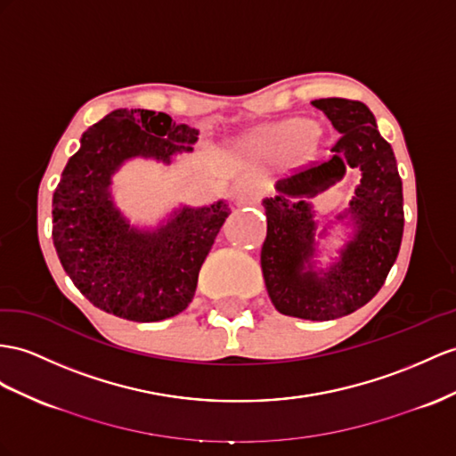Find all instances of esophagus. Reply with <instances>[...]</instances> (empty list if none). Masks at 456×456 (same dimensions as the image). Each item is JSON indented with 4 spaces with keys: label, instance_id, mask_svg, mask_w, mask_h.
Wrapping results in <instances>:
<instances>
[{
    "label": "esophagus",
    "instance_id": "34e87169",
    "mask_svg": "<svg viewBox=\"0 0 456 456\" xmlns=\"http://www.w3.org/2000/svg\"><path fill=\"white\" fill-rule=\"evenodd\" d=\"M235 200L239 206H248V204H256L260 200V192L256 189L254 184L250 183H240L235 189Z\"/></svg>",
    "mask_w": 456,
    "mask_h": 456
}]
</instances>
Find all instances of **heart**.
<instances>
[{"label": "heart", "instance_id": "b5f03b06", "mask_svg": "<svg viewBox=\"0 0 456 456\" xmlns=\"http://www.w3.org/2000/svg\"><path fill=\"white\" fill-rule=\"evenodd\" d=\"M316 133V125L308 119H289L275 125L270 136L265 138L264 150L267 151H289L305 146Z\"/></svg>", "mask_w": 456, "mask_h": 456}]
</instances>
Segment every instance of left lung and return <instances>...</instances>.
I'll return each instance as SVG.
<instances>
[{
    "instance_id": "obj_1",
    "label": "left lung",
    "mask_w": 456,
    "mask_h": 456,
    "mask_svg": "<svg viewBox=\"0 0 456 456\" xmlns=\"http://www.w3.org/2000/svg\"><path fill=\"white\" fill-rule=\"evenodd\" d=\"M328 115L341 136L331 158L298 169L275 183V196L262 200L267 235L262 247V273L267 295L285 316L328 322L362 308L378 295L401 248L404 212L403 181L391 144L366 103L345 98L312 102ZM346 168H360L354 200L328 228L317 231L308 197L327 190ZM351 231L340 256L322 268L319 240L331 224Z\"/></svg>"
}]
</instances>
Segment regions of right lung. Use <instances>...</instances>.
I'll use <instances>...</instances> for the list:
<instances>
[{"label":"right lung","mask_w":456,"mask_h":456,"mask_svg":"<svg viewBox=\"0 0 456 456\" xmlns=\"http://www.w3.org/2000/svg\"><path fill=\"white\" fill-rule=\"evenodd\" d=\"M196 140V128L150 110H115L80 138L53 192L52 237L63 270L96 308L161 322L192 302L229 204L179 206L156 227H138L115 206L111 177L133 158L169 166Z\"/></svg>","instance_id":"add662e5"}]
</instances>
